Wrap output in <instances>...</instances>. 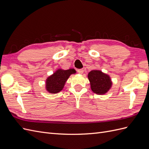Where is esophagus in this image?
<instances>
[{"instance_id": "obj_1", "label": "esophagus", "mask_w": 149, "mask_h": 149, "mask_svg": "<svg viewBox=\"0 0 149 149\" xmlns=\"http://www.w3.org/2000/svg\"><path fill=\"white\" fill-rule=\"evenodd\" d=\"M78 73L79 74H83L84 73V70L83 69H79V70H78Z\"/></svg>"}]
</instances>
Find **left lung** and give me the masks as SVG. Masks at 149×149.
<instances>
[{
    "instance_id": "8db88e82",
    "label": "left lung",
    "mask_w": 149,
    "mask_h": 149,
    "mask_svg": "<svg viewBox=\"0 0 149 149\" xmlns=\"http://www.w3.org/2000/svg\"><path fill=\"white\" fill-rule=\"evenodd\" d=\"M92 91L99 95L104 94L111 89L112 81L110 76L100 70H92L88 74Z\"/></svg>"
}]
</instances>
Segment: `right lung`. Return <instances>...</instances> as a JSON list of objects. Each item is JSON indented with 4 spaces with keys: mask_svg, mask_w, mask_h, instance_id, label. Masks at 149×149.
<instances>
[{
    "mask_svg": "<svg viewBox=\"0 0 149 149\" xmlns=\"http://www.w3.org/2000/svg\"><path fill=\"white\" fill-rule=\"evenodd\" d=\"M76 71L73 68L69 70L58 69L46 79L45 88L51 94H56L60 92L63 89L67 79L71 74H74Z\"/></svg>",
    "mask_w": 149,
    "mask_h": 149,
    "instance_id": "right-lung-1",
    "label": "right lung"
}]
</instances>
